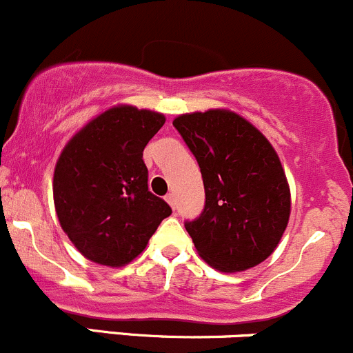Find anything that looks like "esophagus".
<instances>
[{
	"label": "esophagus",
	"mask_w": 353,
	"mask_h": 353,
	"mask_svg": "<svg viewBox=\"0 0 353 353\" xmlns=\"http://www.w3.org/2000/svg\"><path fill=\"white\" fill-rule=\"evenodd\" d=\"M166 202H168L170 205H172L173 209L176 208V199H175V194H168L166 195Z\"/></svg>",
	"instance_id": "34e87169"
}]
</instances>
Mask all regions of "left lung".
Masks as SVG:
<instances>
[{
  "instance_id": "left-lung-1",
  "label": "left lung",
  "mask_w": 353,
  "mask_h": 353,
  "mask_svg": "<svg viewBox=\"0 0 353 353\" xmlns=\"http://www.w3.org/2000/svg\"><path fill=\"white\" fill-rule=\"evenodd\" d=\"M199 163L204 211L185 221L199 256L214 270L239 273L273 254L290 218V187L273 145L228 110L173 120Z\"/></svg>"
}]
</instances>
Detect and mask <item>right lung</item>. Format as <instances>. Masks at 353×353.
<instances>
[{
	"mask_svg": "<svg viewBox=\"0 0 353 353\" xmlns=\"http://www.w3.org/2000/svg\"><path fill=\"white\" fill-rule=\"evenodd\" d=\"M165 114L113 106L77 132L59 154L53 178L63 232L83 257L120 268L148 245L172 208L148 187L142 152Z\"/></svg>",
	"mask_w": 353,
	"mask_h": 353,
	"instance_id": "obj_1",
	"label": "right lung"
}]
</instances>
